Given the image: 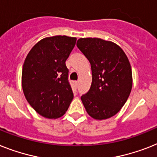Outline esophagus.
I'll return each mask as SVG.
<instances>
[{
	"label": "esophagus",
	"instance_id": "1",
	"mask_svg": "<svg viewBox=\"0 0 157 157\" xmlns=\"http://www.w3.org/2000/svg\"><path fill=\"white\" fill-rule=\"evenodd\" d=\"M75 84L76 86H78V82L75 81Z\"/></svg>",
	"mask_w": 157,
	"mask_h": 157
}]
</instances>
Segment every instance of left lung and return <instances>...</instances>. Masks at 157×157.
Segmentation results:
<instances>
[{"label": "left lung", "instance_id": "left-lung-1", "mask_svg": "<svg viewBox=\"0 0 157 157\" xmlns=\"http://www.w3.org/2000/svg\"><path fill=\"white\" fill-rule=\"evenodd\" d=\"M77 46L90 63L91 86L81 96L86 111L95 120L117 114L128 100L132 86V68L123 50L100 38H80Z\"/></svg>", "mask_w": 157, "mask_h": 157}]
</instances>
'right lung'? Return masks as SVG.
<instances>
[{"mask_svg": "<svg viewBox=\"0 0 157 157\" xmlns=\"http://www.w3.org/2000/svg\"><path fill=\"white\" fill-rule=\"evenodd\" d=\"M76 37L54 36L38 41L22 68V89L28 103L48 119L63 116L74 98L66 61Z\"/></svg>", "mask_w": 157, "mask_h": 157, "instance_id": "add662e5", "label": "right lung"}]
</instances>
